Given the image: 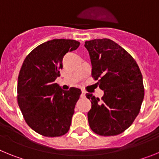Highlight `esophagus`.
I'll return each mask as SVG.
<instances>
[{
  "mask_svg": "<svg viewBox=\"0 0 159 159\" xmlns=\"http://www.w3.org/2000/svg\"><path fill=\"white\" fill-rule=\"evenodd\" d=\"M85 95H86V92L83 91V92H82V97H85Z\"/></svg>",
  "mask_w": 159,
  "mask_h": 159,
  "instance_id": "1",
  "label": "esophagus"
}]
</instances>
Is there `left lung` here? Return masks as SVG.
I'll return each mask as SVG.
<instances>
[{
	"instance_id": "8db88e82",
	"label": "left lung",
	"mask_w": 159,
	"mask_h": 159,
	"mask_svg": "<svg viewBox=\"0 0 159 159\" xmlns=\"http://www.w3.org/2000/svg\"><path fill=\"white\" fill-rule=\"evenodd\" d=\"M84 46L89 52L92 77L104 92L101 100L86 94L92 102L88 113L90 127L99 135L121 134L137 117L144 98L139 67L124 48L110 39H95Z\"/></svg>"
}]
</instances>
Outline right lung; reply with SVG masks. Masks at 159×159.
<instances>
[{
	"label": "right lung",
	"mask_w": 159,
	"mask_h": 159,
	"mask_svg": "<svg viewBox=\"0 0 159 159\" xmlns=\"http://www.w3.org/2000/svg\"><path fill=\"white\" fill-rule=\"evenodd\" d=\"M80 42L54 39L37 46L24 60L17 81V102L29 127L47 137L65 134L70 128L81 90L64 91L55 83L63 58Z\"/></svg>",
	"instance_id": "obj_1"
}]
</instances>
